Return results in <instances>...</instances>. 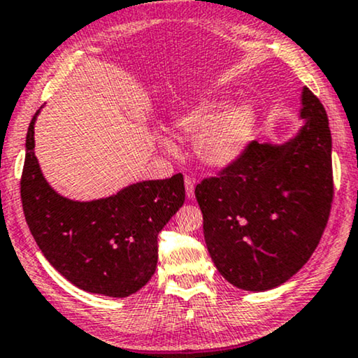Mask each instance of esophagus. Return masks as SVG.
<instances>
[{"label":"esophagus","mask_w":358,"mask_h":358,"mask_svg":"<svg viewBox=\"0 0 358 358\" xmlns=\"http://www.w3.org/2000/svg\"><path fill=\"white\" fill-rule=\"evenodd\" d=\"M184 184H185V196H187V199H194V185H196V180H194L192 176H185Z\"/></svg>","instance_id":"34e87169"}]
</instances>
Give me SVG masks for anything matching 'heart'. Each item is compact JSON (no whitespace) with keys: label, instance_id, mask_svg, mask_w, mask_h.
<instances>
[{"label":"heart","instance_id":"1","mask_svg":"<svg viewBox=\"0 0 358 358\" xmlns=\"http://www.w3.org/2000/svg\"><path fill=\"white\" fill-rule=\"evenodd\" d=\"M225 100H206L190 106L173 120L176 133L194 138V151L208 168H227L243 155L257 128V111L241 103L227 108ZM173 148L169 139H162Z\"/></svg>","mask_w":358,"mask_h":358}]
</instances>
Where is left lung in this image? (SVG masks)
I'll return each mask as SVG.
<instances>
[{
  "label": "left lung",
  "instance_id": "8db88e82",
  "mask_svg": "<svg viewBox=\"0 0 358 358\" xmlns=\"http://www.w3.org/2000/svg\"><path fill=\"white\" fill-rule=\"evenodd\" d=\"M299 133L285 145L252 141L240 159L203 179L196 199L212 262L230 285L266 291L308 263L334 199L327 113L308 87Z\"/></svg>",
  "mask_w": 358,
  "mask_h": 358
}]
</instances>
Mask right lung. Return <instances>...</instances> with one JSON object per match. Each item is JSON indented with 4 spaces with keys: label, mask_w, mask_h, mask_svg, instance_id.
<instances>
[{
    "label": "right lung",
    "mask_w": 358,
    "mask_h": 358,
    "mask_svg": "<svg viewBox=\"0 0 358 358\" xmlns=\"http://www.w3.org/2000/svg\"><path fill=\"white\" fill-rule=\"evenodd\" d=\"M32 117L21 176L22 210L48 262L83 291L127 298L155 275L157 235L182 207V174L143 180L115 196L78 202L48 184L34 155Z\"/></svg>",
    "instance_id": "right-lung-1"
}]
</instances>
